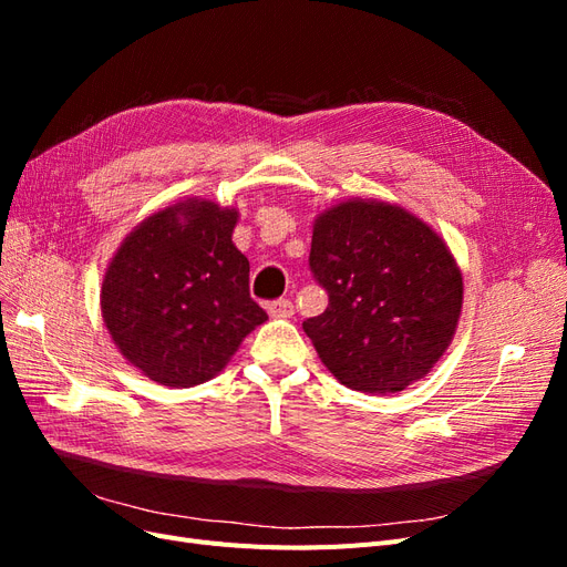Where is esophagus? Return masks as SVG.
<instances>
[{
	"label": "esophagus",
	"instance_id": "esophagus-1",
	"mask_svg": "<svg viewBox=\"0 0 567 567\" xmlns=\"http://www.w3.org/2000/svg\"><path fill=\"white\" fill-rule=\"evenodd\" d=\"M267 312L274 319H290V317L296 315V307H293V302H290V300H274L267 307Z\"/></svg>",
	"mask_w": 567,
	"mask_h": 567
}]
</instances>
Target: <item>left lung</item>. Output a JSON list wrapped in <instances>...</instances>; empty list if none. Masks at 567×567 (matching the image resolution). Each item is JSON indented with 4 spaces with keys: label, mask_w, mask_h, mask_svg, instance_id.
Listing matches in <instances>:
<instances>
[{
    "label": "left lung",
    "mask_w": 567,
    "mask_h": 567,
    "mask_svg": "<svg viewBox=\"0 0 567 567\" xmlns=\"http://www.w3.org/2000/svg\"><path fill=\"white\" fill-rule=\"evenodd\" d=\"M310 267L329 307L302 329L342 385L400 392L447 352L461 269L444 238L402 205L348 198L319 213Z\"/></svg>",
    "instance_id": "left-lung-1"
}]
</instances>
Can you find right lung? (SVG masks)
<instances>
[{
    "label": "right lung",
    "instance_id": "1",
    "mask_svg": "<svg viewBox=\"0 0 567 567\" xmlns=\"http://www.w3.org/2000/svg\"><path fill=\"white\" fill-rule=\"evenodd\" d=\"M236 208L184 198L142 219L101 284V317L146 379L194 388L229 364L267 321L248 293V257L231 241Z\"/></svg>",
    "mask_w": 567,
    "mask_h": 567
}]
</instances>
